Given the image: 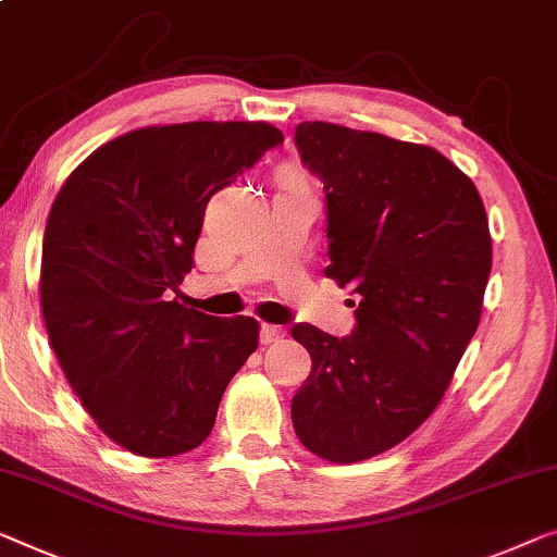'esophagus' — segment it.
I'll list each match as a JSON object with an SVG mask.
<instances>
[{"mask_svg":"<svg viewBox=\"0 0 557 557\" xmlns=\"http://www.w3.org/2000/svg\"><path fill=\"white\" fill-rule=\"evenodd\" d=\"M282 335H285V330L277 327V325H268V322H264V325L260 327V343H262V345L277 343V339H280Z\"/></svg>","mask_w":557,"mask_h":557,"instance_id":"1","label":"esophagus"}]
</instances>
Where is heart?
Returning a JSON list of instances; mask_svg holds the SVG:
<instances>
[{"label":"heart","instance_id":"heart-1","mask_svg":"<svg viewBox=\"0 0 557 557\" xmlns=\"http://www.w3.org/2000/svg\"><path fill=\"white\" fill-rule=\"evenodd\" d=\"M280 180H282V185H302L300 174H297L295 170H282Z\"/></svg>","mask_w":557,"mask_h":557}]
</instances>
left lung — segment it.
Segmentation results:
<instances>
[{"label":"left lung","mask_w":557,"mask_h":557,"mask_svg":"<svg viewBox=\"0 0 557 557\" xmlns=\"http://www.w3.org/2000/svg\"><path fill=\"white\" fill-rule=\"evenodd\" d=\"M295 145L325 185V275L360 302L347 337L293 327L312 358L293 425L320 458L360 462L443 400L480 322L491 230L472 180L433 147L330 122H300Z\"/></svg>","instance_id":"obj_1"}]
</instances>
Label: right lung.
<instances>
[{
  "mask_svg": "<svg viewBox=\"0 0 557 557\" xmlns=\"http://www.w3.org/2000/svg\"><path fill=\"white\" fill-rule=\"evenodd\" d=\"M282 139L268 122L143 127L95 149L57 195L39 275L49 345L124 450L172 458L202 445L257 350V320L170 295L193 270L210 197Z\"/></svg>",
  "mask_w": 557,
  "mask_h": 557,
  "instance_id": "obj_1",
  "label": "right lung"
}]
</instances>
